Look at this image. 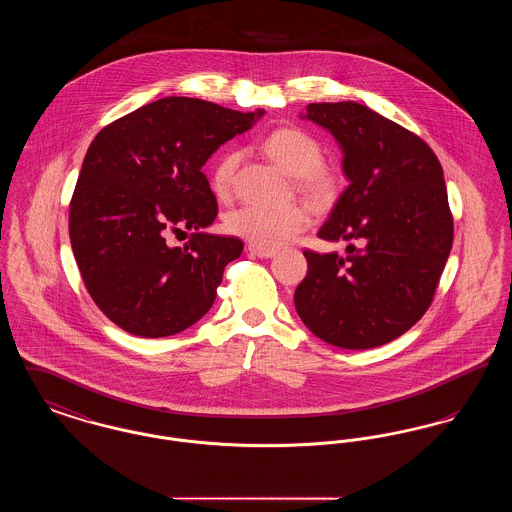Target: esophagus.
<instances>
[{
    "mask_svg": "<svg viewBox=\"0 0 512 512\" xmlns=\"http://www.w3.org/2000/svg\"><path fill=\"white\" fill-rule=\"evenodd\" d=\"M249 251L253 255H257L259 259H268V257H274L276 255V249H267V247H255V245H249Z\"/></svg>",
    "mask_w": 512,
    "mask_h": 512,
    "instance_id": "esophagus-1",
    "label": "esophagus"
}]
</instances>
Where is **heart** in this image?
Returning a JSON list of instances; mask_svg holds the SVG:
<instances>
[{
  "mask_svg": "<svg viewBox=\"0 0 512 512\" xmlns=\"http://www.w3.org/2000/svg\"><path fill=\"white\" fill-rule=\"evenodd\" d=\"M263 149L286 171L297 176V186L315 203H326L336 192V178L322 161L324 153L317 138L301 128H278L270 132ZM240 163L236 151L220 157L211 172V190L219 199H228L234 192V176ZM311 224V211L301 205H245L226 217V230L255 247L274 249L288 244Z\"/></svg>",
  "mask_w": 512,
  "mask_h": 512,
  "instance_id": "obj_1",
  "label": "heart"
}]
</instances>
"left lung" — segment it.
<instances>
[{
	"instance_id": "1",
	"label": "left lung",
	"mask_w": 512,
	"mask_h": 512,
	"mask_svg": "<svg viewBox=\"0 0 512 512\" xmlns=\"http://www.w3.org/2000/svg\"><path fill=\"white\" fill-rule=\"evenodd\" d=\"M305 117L338 140L349 178L318 238L351 244L345 257L303 251L295 309L330 345L378 347L428 311L451 253L443 169L422 138L361 103H311Z\"/></svg>"
}]
</instances>
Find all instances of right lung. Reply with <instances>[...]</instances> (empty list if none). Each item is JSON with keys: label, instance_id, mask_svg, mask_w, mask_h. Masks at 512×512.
<instances>
[{"label": "right lung", "instance_id": "obj_1", "mask_svg": "<svg viewBox=\"0 0 512 512\" xmlns=\"http://www.w3.org/2000/svg\"><path fill=\"white\" fill-rule=\"evenodd\" d=\"M263 115L194 98H163L101 128L74 188V259L99 311L142 338L190 328L215 303L238 238L205 234L219 207L201 171L207 159ZM192 229L172 248L166 234Z\"/></svg>", "mask_w": 512, "mask_h": 512}]
</instances>
